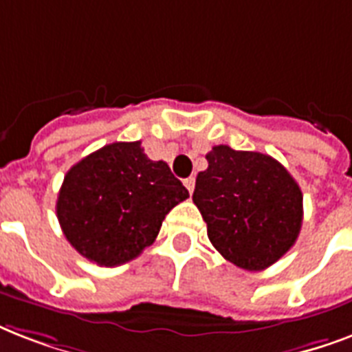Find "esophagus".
<instances>
[{
	"instance_id": "34e87169",
	"label": "esophagus",
	"mask_w": 352,
	"mask_h": 352,
	"mask_svg": "<svg viewBox=\"0 0 352 352\" xmlns=\"http://www.w3.org/2000/svg\"><path fill=\"white\" fill-rule=\"evenodd\" d=\"M184 186L188 188V192L192 193L193 188H195V179H193V177H188V179H184Z\"/></svg>"
}]
</instances>
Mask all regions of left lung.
<instances>
[{"label": "left lung", "instance_id": "8db88e82", "mask_svg": "<svg viewBox=\"0 0 352 352\" xmlns=\"http://www.w3.org/2000/svg\"><path fill=\"white\" fill-rule=\"evenodd\" d=\"M195 181L193 203L221 256L245 270H265L292 248L303 221V195L276 159L214 146Z\"/></svg>", "mask_w": 352, "mask_h": 352}]
</instances>
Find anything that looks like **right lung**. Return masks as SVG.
<instances>
[{
	"mask_svg": "<svg viewBox=\"0 0 352 352\" xmlns=\"http://www.w3.org/2000/svg\"><path fill=\"white\" fill-rule=\"evenodd\" d=\"M188 197L170 166L148 159L140 140L113 142L65 173L56 215L74 250L117 267L151 245L166 214Z\"/></svg>",
	"mask_w": 352,
	"mask_h": 352,
	"instance_id": "obj_1",
	"label": "right lung"
}]
</instances>
